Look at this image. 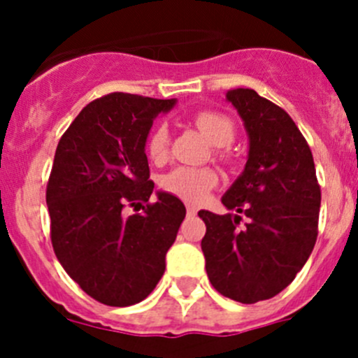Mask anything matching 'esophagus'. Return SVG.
Returning <instances> with one entry per match:
<instances>
[{"instance_id":"34e87169","label":"esophagus","mask_w":358,"mask_h":358,"mask_svg":"<svg viewBox=\"0 0 358 358\" xmlns=\"http://www.w3.org/2000/svg\"><path fill=\"white\" fill-rule=\"evenodd\" d=\"M187 215H189V216H196L197 215V209L196 208H194V206H187Z\"/></svg>"}]
</instances>
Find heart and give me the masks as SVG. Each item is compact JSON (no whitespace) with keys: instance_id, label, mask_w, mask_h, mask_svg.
<instances>
[{"instance_id":"obj_1","label":"heart","mask_w":358,"mask_h":358,"mask_svg":"<svg viewBox=\"0 0 358 358\" xmlns=\"http://www.w3.org/2000/svg\"><path fill=\"white\" fill-rule=\"evenodd\" d=\"M194 124L204 133L206 138L216 147V154L222 159L229 157L227 147L236 138V122L229 115L216 110H202L194 115ZM169 131L166 124H157L147 138V154L152 161L161 162L168 156ZM218 185V175L211 168H189L176 166L166 173L161 187L171 196L187 202H202L215 187Z\"/></svg>"}]
</instances>
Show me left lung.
<instances>
[{"label": "left lung", "instance_id": "1", "mask_svg": "<svg viewBox=\"0 0 358 358\" xmlns=\"http://www.w3.org/2000/svg\"><path fill=\"white\" fill-rule=\"evenodd\" d=\"M227 100L246 126L249 156L222 197L237 215L199 211L201 248L213 287L251 305L286 289L308 259L319 234L320 185L312 150L286 110L249 88L230 90Z\"/></svg>", "mask_w": 358, "mask_h": 358}]
</instances>
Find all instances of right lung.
<instances>
[{
	"label": "right lung",
	"instance_id": "right-lung-1",
	"mask_svg": "<svg viewBox=\"0 0 358 358\" xmlns=\"http://www.w3.org/2000/svg\"><path fill=\"white\" fill-rule=\"evenodd\" d=\"M173 106V99L109 93L79 112L57 145L46 185L53 251L69 277L103 305H135L154 291L185 218L171 194L149 202L145 142L154 117ZM126 205H141L143 213L124 217Z\"/></svg>",
	"mask_w": 358,
	"mask_h": 358
}]
</instances>
